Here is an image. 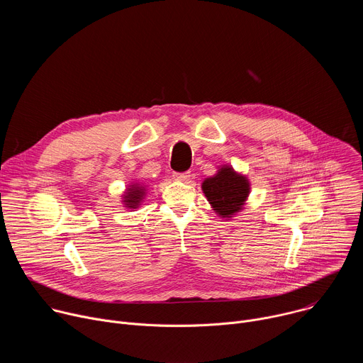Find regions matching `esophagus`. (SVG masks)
Masks as SVG:
<instances>
[{
	"mask_svg": "<svg viewBox=\"0 0 363 363\" xmlns=\"http://www.w3.org/2000/svg\"><path fill=\"white\" fill-rule=\"evenodd\" d=\"M191 178V172H182V174H174V179L177 181H188Z\"/></svg>",
	"mask_w": 363,
	"mask_h": 363,
	"instance_id": "obj_1",
	"label": "esophagus"
}]
</instances>
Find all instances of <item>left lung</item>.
I'll list each match as a JSON object with an SVG mask.
<instances>
[{
    "instance_id": "1",
    "label": "left lung",
    "mask_w": 363,
    "mask_h": 363,
    "mask_svg": "<svg viewBox=\"0 0 363 363\" xmlns=\"http://www.w3.org/2000/svg\"><path fill=\"white\" fill-rule=\"evenodd\" d=\"M201 188L221 218H231L241 211L250 194L247 177L235 172L230 165L221 167L214 177L206 178Z\"/></svg>"
}]
</instances>
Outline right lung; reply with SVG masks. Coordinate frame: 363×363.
Returning <instances> with one entry per match:
<instances>
[{
    "instance_id": "add662e5",
    "label": "right lung",
    "mask_w": 363,
    "mask_h": 363,
    "mask_svg": "<svg viewBox=\"0 0 363 363\" xmlns=\"http://www.w3.org/2000/svg\"><path fill=\"white\" fill-rule=\"evenodd\" d=\"M145 195H146V188L143 185L140 184L129 185V188L123 194V203L129 210H135L142 203Z\"/></svg>"
}]
</instances>
